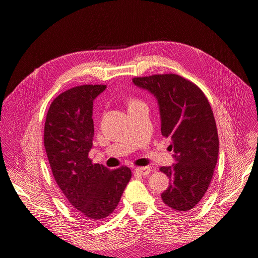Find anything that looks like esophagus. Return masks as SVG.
Returning a JSON list of instances; mask_svg holds the SVG:
<instances>
[{"label":"esophagus","mask_w":258,"mask_h":258,"mask_svg":"<svg viewBox=\"0 0 258 258\" xmlns=\"http://www.w3.org/2000/svg\"><path fill=\"white\" fill-rule=\"evenodd\" d=\"M135 172L139 175H147L151 172V168L150 167H141V168H136Z\"/></svg>","instance_id":"34e87169"}]
</instances>
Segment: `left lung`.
I'll list each match as a JSON object with an SVG mask.
<instances>
[{"label": "left lung", "instance_id": "obj_1", "mask_svg": "<svg viewBox=\"0 0 258 258\" xmlns=\"http://www.w3.org/2000/svg\"><path fill=\"white\" fill-rule=\"evenodd\" d=\"M157 100L161 134L171 139L175 163L161 167L170 178L162 201L174 211L199 204L212 179L218 157V136L212 108L198 86L176 74L132 80Z\"/></svg>", "mask_w": 258, "mask_h": 258}]
</instances>
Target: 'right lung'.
<instances>
[{
    "label": "right lung",
    "instance_id": "right-lung-1",
    "mask_svg": "<svg viewBox=\"0 0 258 258\" xmlns=\"http://www.w3.org/2000/svg\"><path fill=\"white\" fill-rule=\"evenodd\" d=\"M105 85H83L62 92L46 116L44 145L54 179L84 220L113 213L131 178V170L92 163L88 154L95 135L93 101Z\"/></svg>",
    "mask_w": 258,
    "mask_h": 258
}]
</instances>
